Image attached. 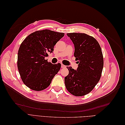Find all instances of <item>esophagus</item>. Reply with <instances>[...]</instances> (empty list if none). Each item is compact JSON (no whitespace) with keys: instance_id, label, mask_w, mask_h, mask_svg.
Here are the masks:
<instances>
[{"instance_id":"obj_1","label":"esophagus","mask_w":125,"mask_h":125,"mask_svg":"<svg viewBox=\"0 0 125 125\" xmlns=\"http://www.w3.org/2000/svg\"><path fill=\"white\" fill-rule=\"evenodd\" d=\"M61 66H62V68H66V66L63 65V64H62Z\"/></svg>"}]
</instances>
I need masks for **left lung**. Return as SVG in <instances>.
Wrapping results in <instances>:
<instances>
[{
    "instance_id": "left-lung-1",
    "label": "left lung",
    "mask_w": 125,
    "mask_h": 125,
    "mask_svg": "<svg viewBox=\"0 0 125 125\" xmlns=\"http://www.w3.org/2000/svg\"><path fill=\"white\" fill-rule=\"evenodd\" d=\"M74 46V56L78 60L77 70L67 67L68 75L65 78L67 90L73 95L81 96L90 93L99 81L104 60L100 45L85 33H67Z\"/></svg>"
}]
</instances>
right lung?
<instances>
[{
    "label": "right lung",
    "instance_id": "1",
    "mask_svg": "<svg viewBox=\"0 0 125 125\" xmlns=\"http://www.w3.org/2000/svg\"><path fill=\"white\" fill-rule=\"evenodd\" d=\"M65 35L49 30L35 31L22 42L18 53V69L22 81L33 90L42 91L50 85L61 64H52L45 58L54 51Z\"/></svg>",
    "mask_w": 125,
    "mask_h": 125
}]
</instances>
